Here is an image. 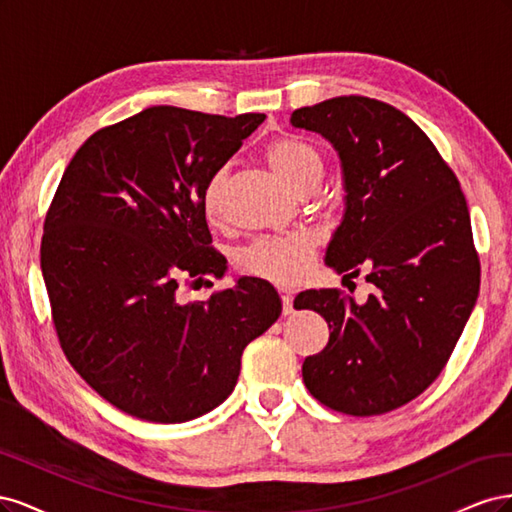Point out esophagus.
<instances>
[{
    "label": "esophagus",
    "instance_id": "esophagus-1",
    "mask_svg": "<svg viewBox=\"0 0 512 512\" xmlns=\"http://www.w3.org/2000/svg\"><path fill=\"white\" fill-rule=\"evenodd\" d=\"M282 312H284V316L292 314V294L290 292H282Z\"/></svg>",
    "mask_w": 512,
    "mask_h": 512
}]
</instances>
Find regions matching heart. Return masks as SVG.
I'll use <instances>...</instances> for the list:
<instances>
[{
  "instance_id": "1",
  "label": "heart",
  "mask_w": 512,
  "mask_h": 512,
  "mask_svg": "<svg viewBox=\"0 0 512 512\" xmlns=\"http://www.w3.org/2000/svg\"><path fill=\"white\" fill-rule=\"evenodd\" d=\"M265 158L273 173L301 194L314 190L322 177L320 153L301 138H277L267 147ZM224 183V170H218L203 188L200 205L209 224H218L224 215ZM312 256L314 243L305 235L262 237L245 247L239 256V265L243 271L271 284L292 286L305 275Z\"/></svg>"
}]
</instances>
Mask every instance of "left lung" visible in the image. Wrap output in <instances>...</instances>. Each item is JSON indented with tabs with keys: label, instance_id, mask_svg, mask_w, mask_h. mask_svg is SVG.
<instances>
[{
	"label": "left lung",
	"instance_id": "left-lung-1",
	"mask_svg": "<svg viewBox=\"0 0 512 512\" xmlns=\"http://www.w3.org/2000/svg\"><path fill=\"white\" fill-rule=\"evenodd\" d=\"M290 123L322 134L342 160L346 213L327 265L344 277L365 269L374 288L361 305L337 288L294 299L331 329L303 382L331 410L391 412L442 374L474 309L480 262L466 196L429 136L391 104L339 96L297 108Z\"/></svg>",
	"mask_w": 512,
	"mask_h": 512
}]
</instances>
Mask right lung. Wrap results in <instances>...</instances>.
Here are the masks:
<instances>
[{"mask_svg": "<svg viewBox=\"0 0 512 512\" xmlns=\"http://www.w3.org/2000/svg\"><path fill=\"white\" fill-rule=\"evenodd\" d=\"M262 121L151 106L91 134L59 181L40 245L53 324L70 365L121 412L151 423L211 412L245 346L282 314L258 277L177 299L181 280L224 275L200 198Z\"/></svg>", "mask_w": 512, "mask_h": 512, "instance_id": "right-lung-1", "label": "right lung"}]
</instances>
